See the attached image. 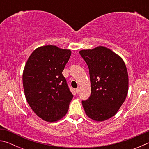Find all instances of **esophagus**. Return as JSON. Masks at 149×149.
Here are the masks:
<instances>
[{
  "label": "esophagus",
  "instance_id": "1",
  "mask_svg": "<svg viewBox=\"0 0 149 149\" xmlns=\"http://www.w3.org/2000/svg\"><path fill=\"white\" fill-rule=\"evenodd\" d=\"M79 90H80V89H79V87H77L76 89H75V92H76V93L77 94H78V93H79Z\"/></svg>",
  "mask_w": 149,
  "mask_h": 149
}]
</instances>
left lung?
Wrapping results in <instances>:
<instances>
[{
    "label": "left lung",
    "mask_w": 149,
    "mask_h": 149,
    "mask_svg": "<svg viewBox=\"0 0 149 149\" xmlns=\"http://www.w3.org/2000/svg\"><path fill=\"white\" fill-rule=\"evenodd\" d=\"M79 54L89 70L91 93L83 100L85 114L97 122L107 120L116 114L128 93L129 79L125 62L107 47L81 50Z\"/></svg>",
    "instance_id": "left-lung-1"
}]
</instances>
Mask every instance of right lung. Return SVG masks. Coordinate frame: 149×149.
<instances>
[{"label":"right lung","instance_id":"add662e5","mask_svg":"<svg viewBox=\"0 0 149 149\" xmlns=\"http://www.w3.org/2000/svg\"><path fill=\"white\" fill-rule=\"evenodd\" d=\"M72 52L54 45L38 47L25 65L23 86L33 111L46 122H54L67 114L73 96L62 71Z\"/></svg>","mask_w":149,"mask_h":149}]
</instances>
